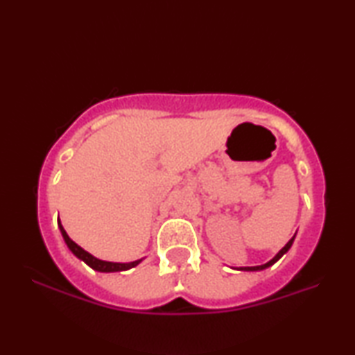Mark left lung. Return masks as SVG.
<instances>
[{"mask_svg":"<svg viewBox=\"0 0 355 355\" xmlns=\"http://www.w3.org/2000/svg\"><path fill=\"white\" fill-rule=\"evenodd\" d=\"M294 238H296V235H294L290 241H288L286 244H285V248H282L280 250H279V254L275 255L272 260H269L268 263H264V264H260V266H244V268H239L238 271H263V269H266V268H269V266H272V264L275 263V261H279L282 257H284L288 250H290V248L293 245V241H294Z\"/></svg>","mask_w":355,"mask_h":355,"instance_id":"1","label":"left lung"}]
</instances>
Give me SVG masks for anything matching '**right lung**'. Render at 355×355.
<instances>
[{
  "mask_svg": "<svg viewBox=\"0 0 355 355\" xmlns=\"http://www.w3.org/2000/svg\"><path fill=\"white\" fill-rule=\"evenodd\" d=\"M58 227H59V230H61V233H62V238H64L65 244H67V248L71 250V254L80 258V260H83L84 263H86L87 266H91L92 269H95V271H98V272L128 271V269L137 266V264H139L144 260V258H141V260L130 261V263H114V261L100 260V258L91 255L87 250H84L83 248H80V245H78L75 241H71L70 236L67 235V232L64 230V227H62L61 220H59V219H58Z\"/></svg>",
  "mask_w": 355,
  "mask_h": 355,
  "instance_id": "right-lung-1",
  "label": "right lung"
}]
</instances>
